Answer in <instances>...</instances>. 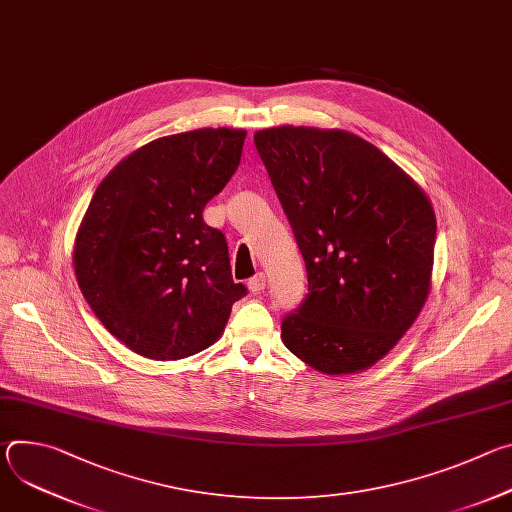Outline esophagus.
Listing matches in <instances>:
<instances>
[{
	"mask_svg": "<svg viewBox=\"0 0 512 512\" xmlns=\"http://www.w3.org/2000/svg\"><path fill=\"white\" fill-rule=\"evenodd\" d=\"M247 285H249L251 294H261V291L265 289V275H263V273H257L255 277H251V279L247 281Z\"/></svg>",
	"mask_w": 512,
	"mask_h": 512,
	"instance_id": "esophagus-1",
	"label": "esophagus"
}]
</instances>
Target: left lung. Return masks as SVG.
Returning a JSON list of instances; mask_svg holds the SVG:
<instances>
[{
  "label": "left lung",
  "instance_id": "obj_1",
  "mask_svg": "<svg viewBox=\"0 0 512 512\" xmlns=\"http://www.w3.org/2000/svg\"><path fill=\"white\" fill-rule=\"evenodd\" d=\"M255 148L308 271L306 300L281 322L283 344L326 375L373 367L429 294V198L373 143L342 129H261Z\"/></svg>",
  "mask_w": 512,
  "mask_h": 512
}]
</instances>
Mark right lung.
I'll return each instance as SVG.
<instances>
[{"mask_svg": "<svg viewBox=\"0 0 512 512\" xmlns=\"http://www.w3.org/2000/svg\"><path fill=\"white\" fill-rule=\"evenodd\" d=\"M245 129L166 135L123 158L97 186L75 241V273L103 326L154 360L192 356L223 334L247 294L206 202L241 164Z\"/></svg>", "mask_w": 512, "mask_h": 512, "instance_id": "obj_1", "label": "right lung"}]
</instances>
